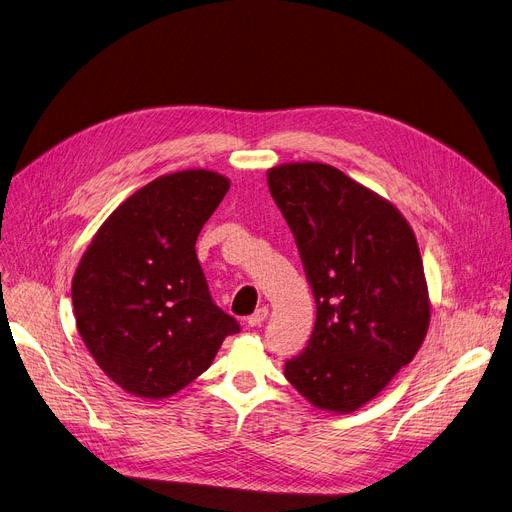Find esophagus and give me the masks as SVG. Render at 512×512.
<instances>
[{"instance_id": "34e87169", "label": "esophagus", "mask_w": 512, "mask_h": 512, "mask_svg": "<svg viewBox=\"0 0 512 512\" xmlns=\"http://www.w3.org/2000/svg\"><path fill=\"white\" fill-rule=\"evenodd\" d=\"M267 313H270V309H267V307H259L253 315H249V326L251 328H257V326H261L263 324V321H265V317H267Z\"/></svg>"}]
</instances>
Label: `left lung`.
Returning a JSON list of instances; mask_svg holds the SVG:
<instances>
[{
  "label": "left lung",
  "mask_w": 512,
  "mask_h": 512,
  "mask_svg": "<svg viewBox=\"0 0 512 512\" xmlns=\"http://www.w3.org/2000/svg\"><path fill=\"white\" fill-rule=\"evenodd\" d=\"M267 184L317 307L313 334L284 375L313 407L353 413L413 361L427 334L417 238L390 201L334 166H276Z\"/></svg>",
  "instance_id": "1"
}]
</instances>
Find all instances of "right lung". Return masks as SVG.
<instances>
[{"instance_id":"right-lung-1","label":"right lung","mask_w":512,"mask_h":512,"mask_svg":"<svg viewBox=\"0 0 512 512\" xmlns=\"http://www.w3.org/2000/svg\"><path fill=\"white\" fill-rule=\"evenodd\" d=\"M228 188L209 170L155 178L101 224L76 267L78 334L107 378L134 396L176 394L240 332L211 301L195 251Z\"/></svg>"}]
</instances>
